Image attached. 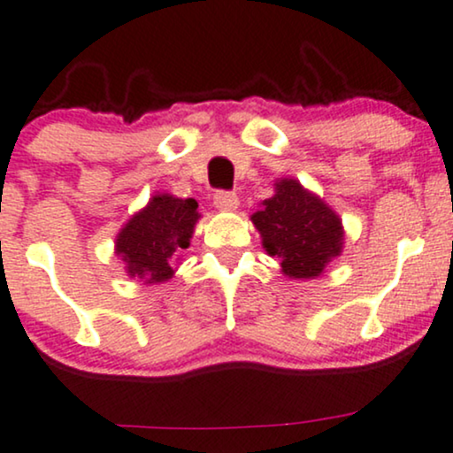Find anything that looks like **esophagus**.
Returning <instances> with one entry per match:
<instances>
[{"label":"esophagus","instance_id":"1","mask_svg":"<svg viewBox=\"0 0 453 453\" xmlns=\"http://www.w3.org/2000/svg\"><path fill=\"white\" fill-rule=\"evenodd\" d=\"M215 206L219 211H236L238 196L232 191H217L215 193Z\"/></svg>","mask_w":453,"mask_h":453}]
</instances>
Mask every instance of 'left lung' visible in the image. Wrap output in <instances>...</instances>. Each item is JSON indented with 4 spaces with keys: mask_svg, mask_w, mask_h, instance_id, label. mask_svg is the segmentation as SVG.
Here are the masks:
<instances>
[{
    "mask_svg": "<svg viewBox=\"0 0 453 453\" xmlns=\"http://www.w3.org/2000/svg\"><path fill=\"white\" fill-rule=\"evenodd\" d=\"M268 256L280 257L283 275L292 280H314L342 253V219L320 197L295 178L275 185V196L262 202L251 215Z\"/></svg>",
    "mask_w": 453,
    "mask_h": 453,
    "instance_id": "obj_1",
    "label": "left lung"
}]
</instances>
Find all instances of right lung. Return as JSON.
Instances as JSON below:
<instances>
[{
	"instance_id": "right-lung-1",
	"label": "right lung",
	"mask_w": 453,
	"mask_h": 453,
	"mask_svg": "<svg viewBox=\"0 0 453 453\" xmlns=\"http://www.w3.org/2000/svg\"><path fill=\"white\" fill-rule=\"evenodd\" d=\"M200 212L193 197L157 193L146 208L135 212L116 236V253L131 277L146 283L172 280L173 260L187 250Z\"/></svg>"
}]
</instances>
